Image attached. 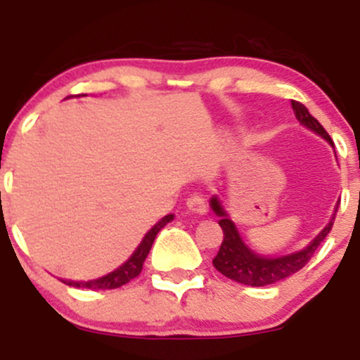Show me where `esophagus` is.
<instances>
[{
	"instance_id": "1",
	"label": "esophagus",
	"mask_w": 360,
	"mask_h": 360,
	"mask_svg": "<svg viewBox=\"0 0 360 360\" xmlns=\"http://www.w3.org/2000/svg\"><path fill=\"white\" fill-rule=\"evenodd\" d=\"M186 206H188V210L191 213H198V214L206 213V203L203 196H200V194H191V196L188 198V201H186Z\"/></svg>"
}]
</instances>
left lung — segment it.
Masks as SVG:
<instances>
[{
	"mask_svg": "<svg viewBox=\"0 0 360 360\" xmlns=\"http://www.w3.org/2000/svg\"><path fill=\"white\" fill-rule=\"evenodd\" d=\"M292 111H295L296 118L301 125L311 128L313 131H316L318 135H321L325 140H328L333 146L332 139L326 134V130L320 125L316 118H313L307 110V106L301 105L300 101H291ZM212 208L213 212L220 217L218 225L223 230V242L220 245V250L214 255L213 266L214 269L220 271L223 276H226L229 279L237 281V283L247 284V286H267V284H274L281 279H286L289 276H292L295 272L303 269L304 266L309 262V259L315 255V252L320 247V243L325 240L326 235L332 230L333 221H335V214L330 220L328 225L318 233V237L309 243L308 247H304L303 250L295 252V254L289 255H281V257H262V255L255 254L254 250H250L245 243L242 242L240 235H238L237 229H235L233 221L230 220L229 214L225 213V210L221 208L220 201L217 198L212 200ZM338 206L335 208L337 213Z\"/></svg>",
	"mask_w": 360,
	"mask_h": 360,
	"instance_id": "left-lung-1",
	"label": "left lung"
}]
</instances>
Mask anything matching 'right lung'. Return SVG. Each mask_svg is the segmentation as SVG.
Returning <instances> with one entry per match:
<instances>
[{"instance_id":"right-lung-1","label":"right lung","mask_w":360,"mask_h":360,"mask_svg":"<svg viewBox=\"0 0 360 360\" xmlns=\"http://www.w3.org/2000/svg\"><path fill=\"white\" fill-rule=\"evenodd\" d=\"M171 220H172V214H167V217H164L159 223H155V225L146 233V237H143V240L140 242V245L137 247V250L134 252V255H131L123 266H120L117 271L110 272V274L103 276L100 279L88 281V283H76V281H64V283L69 284V286L84 288V289H117L120 286H123V284L130 283V281L137 278L140 271H142L143 260H146L148 252H150L152 243L155 240V235L159 233Z\"/></svg>"}]
</instances>
